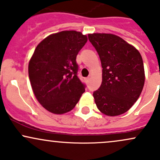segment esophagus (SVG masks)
<instances>
[{
	"label": "esophagus",
	"instance_id": "1",
	"mask_svg": "<svg viewBox=\"0 0 160 160\" xmlns=\"http://www.w3.org/2000/svg\"><path fill=\"white\" fill-rule=\"evenodd\" d=\"M89 80H90V78H86V82H89Z\"/></svg>",
	"mask_w": 160,
	"mask_h": 160
}]
</instances>
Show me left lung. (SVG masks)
Instances as JSON below:
<instances>
[{
  "instance_id": "8db88e82",
  "label": "left lung",
  "mask_w": 160,
  "mask_h": 160,
  "mask_svg": "<svg viewBox=\"0 0 160 160\" xmlns=\"http://www.w3.org/2000/svg\"><path fill=\"white\" fill-rule=\"evenodd\" d=\"M100 57L102 82L93 92L98 109L114 117L126 113L138 99L144 85L142 57L119 36L105 33L88 34Z\"/></svg>"
}]
</instances>
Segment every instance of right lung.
Instances as JSON below:
<instances>
[{"label":"right lung","mask_w":160,"mask_h":160,"mask_svg":"<svg viewBox=\"0 0 160 160\" xmlns=\"http://www.w3.org/2000/svg\"><path fill=\"white\" fill-rule=\"evenodd\" d=\"M87 40L80 32L63 31L37 46L28 63L29 79L37 100L50 113L71 111L85 92L76 58Z\"/></svg>","instance_id":"1"}]
</instances>
